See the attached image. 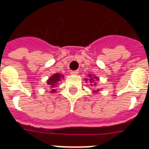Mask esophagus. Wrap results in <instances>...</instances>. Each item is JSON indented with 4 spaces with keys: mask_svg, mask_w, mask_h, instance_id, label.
<instances>
[{
    "mask_svg": "<svg viewBox=\"0 0 149 149\" xmlns=\"http://www.w3.org/2000/svg\"><path fill=\"white\" fill-rule=\"evenodd\" d=\"M78 71H72V72H71V74H73V75H77V74H78Z\"/></svg>",
    "mask_w": 149,
    "mask_h": 149,
    "instance_id": "esophagus-1",
    "label": "esophagus"
}]
</instances>
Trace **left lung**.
<instances>
[{
  "instance_id": "8db88e82",
  "label": "left lung",
  "mask_w": 149,
  "mask_h": 149,
  "mask_svg": "<svg viewBox=\"0 0 149 149\" xmlns=\"http://www.w3.org/2000/svg\"><path fill=\"white\" fill-rule=\"evenodd\" d=\"M86 82H89L91 86H97V82L99 81V77H97V76L94 75V74H88V78L84 79ZM93 93H98V92H99V89H98L97 90H93Z\"/></svg>"
}]
</instances>
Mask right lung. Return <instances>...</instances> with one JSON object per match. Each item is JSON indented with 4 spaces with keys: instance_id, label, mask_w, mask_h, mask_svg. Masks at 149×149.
Returning a JSON list of instances; mask_svg holds the SVG:
<instances>
[{
    "instance_id": "right-lung-1",
    "label": "right lung",
    "mask_w": 149,
    "mask_h": 149,
    "mask_svg": "<svg viewBox=\"0 0 149 149\" xmlns=\"http://www.w3.org/2000/svg\"><path fill=\"white\" fill-rule=\"evenodd\" d=\"M63 78H64V75L60 73H55L53 75H51V77H49V78L46 81V84L51 89V93H56V89L55 88L58 86L59 82Z\"/></svg>"
}]
</instances>
